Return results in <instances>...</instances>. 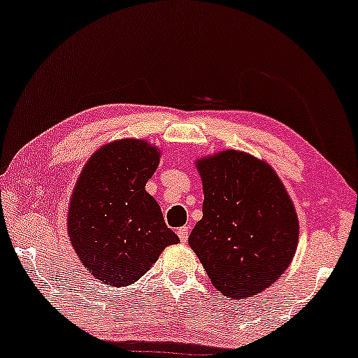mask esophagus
I'll return each mask as SVG.
<instances>
[{
  "label": "esophagus",
  "mask_w": 358,
  "mask_h": 358,
  "mask_svg": "<svg viewBox=\"0 0 358 358\" xmlns=\"http://www.w3.org/2000/svg\"><path fill=\"white\" fill-rule=\"evenodd\" d=\"M177 234H178V238H180V241H181V243H186V241H188V236H189V230H188V227H180V228H178V231H177Z\"/></svg>",
  "instance_id": "34e87169"
}]
</instances>
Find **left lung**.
Returning <instances> with one entry per match:
<instances>
[{
    "label": "left lung",
    "mask_w": 358,
    "mask_h": 358,
    "mask_svg": "<svg viewBox=\"0 0 358 358\" xmlns=\"http://www.w3.org/2000/svg\"><path fill=\"white\" fill-rule=\"evenodd\" d=\"M204 188L202 218L188 243L223 296H255L294 257L299 222L273 169L239 151L197 162Z\"/></svg>",
    "instance_id": "obj_1"
}]
</instances>
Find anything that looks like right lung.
Returning <instances> with one entry per match:
<instances>
[{
    "instance_id": "obj_1",
    "label": "right lung",
    "mask_w": 358,
    "mask_h": 358,
    "mask_svg": "<svg viewBox=\"0 0 358 358\" xmlns=\"http://www.w3.org/2000/svg\"><path fill=\"white\" fill-rule=\"evenodd\" d=\"M157 149L140 140L101 148L80 173L69 209V236L85 268L109 286L146 273L164 248L180 239L146 193Z\"/></svg>"
}]
</instances>
